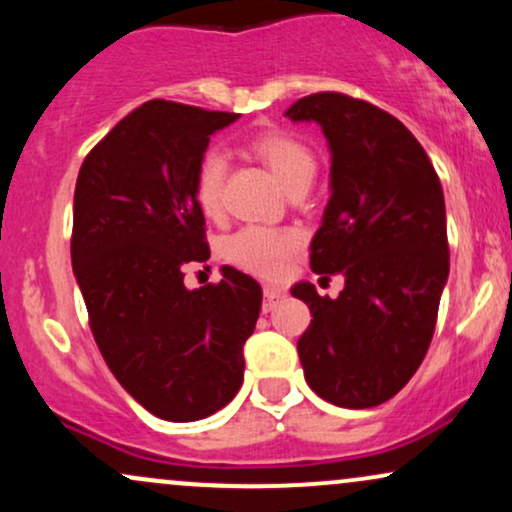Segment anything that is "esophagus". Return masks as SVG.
I'll use <instances>...</instances> for the list:
<instances>
[{
	"mask_svg": "<svg viewBox=\"0 0 512 512\" xmlns=\"http://www.w3.org/2000/svg\"><path fill=\"white\" fill-rule=\"evenodd\" d=\"M281 298H284V289H279V286H272V284H267L264 286V313H269V310L274 308L276 303L281 301Z\"/></svg>",
	"mask_w": 512,
	"mask_h": 512,
	"instance_id": "obj_1",
	"label": "esophagus"
}]
</instances>
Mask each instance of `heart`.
<instances>
[{"label": "heart", "mask_w": 512, "mask_h": 512, "mask_svg": "<svg viewBox=\"0 0 512 512\" xmlns=\"http://www.w3.org/2000/svg\"><path fill=\"white\" fill-rule=\"evenodd\" d=\"M252 154L267 163V168L279 178L281 185L289 190L298 180L313 178L315 156L303 142L279 129L255 134L250 139ZM226 156L221 151L209 149L199 158L195 170V199L197 207L207 216H216L221 211L223 182H226ZM298 248V233L291 228L274 226H243L223 240V257L226 262L236 264L245 272L257 276H274L281 272L286 257Z\"/></svg>", "instance_id": "obj_1"}]
</instances>
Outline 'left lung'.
Here are the masks:
<instances>
[{"label": "left lung", "instance_id": "8db88e82", "mask_svg": "<svg viewBox=\"0 0 512 512\" xmlns=\"http://www.w3.org/2000/svg\"><path fill=\"white\" fill-rule=\"evenodd\" d=\"M317 122L332 154L330 202L310 243L315 274L344 276L337 298L301 281L310 327L298 339L310 390L346 409L395 397L424 361L450 272L443 187L397 117L344 93L286 110Z\"/></svg>", "mask_w": 512, "mask_h": 512}]
</instances>
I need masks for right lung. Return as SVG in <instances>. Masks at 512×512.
<instances>
[{
  "instance_id": "obj_1",
  "label": "right lung",
  "mask_w": 512,
  "mask_h": 512,
  "mask_svg": "<svg viewBox=\"0 0 512 512\" xmlns=\"http://www.w3.org/2000/svg\"><path fill=\"white\" fill-rule=\"evenodd\" d=\"M238 117L149 101L93 146L76 178L72 267L88 325L117 383L158 419H207L243 385L260 284L233 267L219 284L182 281L185 264L209 260L197 163Z\"/></svg>"
}]
</instances>
